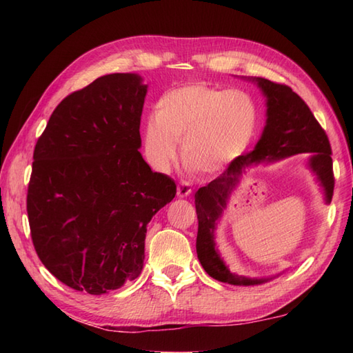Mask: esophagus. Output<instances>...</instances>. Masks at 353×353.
<instances>
[{
  "mask_svg": "<svg viewBox=\"0 0 353 353\" xmlns=\"http://www.w3.org/2000/svg\"><path fill=\"white\" fill-rule=\"evenodd\" d=\"M191 192H192V188H191V185L188 182H186V181L179 182V185H177V196L179 197H181V199L188 197Z\"/></svg>",
  "mask_w": 353,
  "mask_h": 353,
  "instance_id": "esophagus-1",
  "label": "esophagus"
}]
</instances>
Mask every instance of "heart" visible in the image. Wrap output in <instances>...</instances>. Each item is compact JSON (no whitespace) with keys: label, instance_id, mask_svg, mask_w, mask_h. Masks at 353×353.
Masks as SVG:
<instances>
[{"label":"heart","instance_id":"heart-1","mask_svg":"<svg viewBox=\"0 0 353 353\" xmlns=\"http://www.w3.org/2000/svg\"><path fill=\"white\" fill-rule=\"evenodd\" d=\"M258 109L243 91H220L205 83L185 85L157 101L154 123L147 127V147L165 167L182 162L192 174L206 177L224 170L241 154L256 130Z\"/></svg>","mask_w":353,"mask_h":353}]
</instances>
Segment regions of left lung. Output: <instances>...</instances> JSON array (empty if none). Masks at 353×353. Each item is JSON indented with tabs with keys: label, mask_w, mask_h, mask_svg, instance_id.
Listing matches in <instances>:
<instances>
[{
	"label": "left lung",
	"mask_w": 353,
	"mask_h": 353,
	"mask_svg": "<svg viewBox=\"0 0 353 353\" xmlns=\"http://www.w3.org/2000/svg\"><path fill=\"white\" fill-rule=\"evenodd\" d=\"M267 95V125L259 142L252 152L238 156L221 174L196 192V211L199 219L197 256L205 272L220 282L232 285H256L265 279H247L229 272L215 250L214 229L230 191H234L245 167L262 161H277L297 153H314L310 165L325 188L326 201L332 200L334 170L332 150L323 127L314 117L301 97L287 85L267 79H256Z\"/></svg>",
	"instance_id": "1"
}]
</instances>
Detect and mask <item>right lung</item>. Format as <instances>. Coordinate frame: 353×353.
Here are the masks:
<instances>
[{
  "label": "right lung",
  "mask_w": 353,
  "mask_h": 353,
  "mask_svg": "<svg viewBox=\"0 0 353 353\" xmlns=\"http://www.w3.org/2000/svg\"><path fill=\"white\" fill-rule=\"evenodd\" d=\"M147 86L109 74L57 104L36 142L27 190L37 256L62 283L104 294L137 279L152 216L176 183L142 159Z\"/></svg>",
  "instance_id": "right-lung-1"
}]
</instances>
